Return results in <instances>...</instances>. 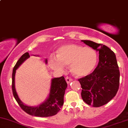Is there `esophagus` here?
<instances>
[{
    "instance_id": "obj_1",
    "label": "esophagus",
    "mask_w": 128,
    "mask_h": 128,
    "mask_svg": "<svg viewBox=\"0 0 128 128\" xmlns=\"http://www.w3.org/2000/svg\"><path fill=\"white\" fill-rule=\"evenodd\" d=\"M72 81V80L71 78H69V77H68V76L66 77V81L67 84H69Z\"/></svg>"
}]
</instances>
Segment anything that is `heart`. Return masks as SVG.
Segmentation results:
<instances>
[{"label": "heart", "mask_w": 128, "mask_h": 128, "mask_svg": "<svg viewBox=\"0 0 128 128\" xmlns=\"http://www.w3.org/2000/svg\"><path fill=\"white\" fill-rule=\"evenodd\" d=\"M97 63L95 50L75 44L62 46L57 50V58H52L49 61L50 68L59 72L64 71V66L70 65V71L77 77L90 75Z\"/></svg>", "instance_id": "b5f03b06"}]
</instances>
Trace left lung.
Returning a JSON list of instances; mask_svg holds the SVG:
<instances>
[{"label":"left lung","instance_id":"obj_1","mask_svg":"<svg viewBox=\"0 0 128 128\" xmlns=\"http://www.w3.org/2000/svg\"><path fill=\"white\" fill-rule=\"evenodd\" d=\"M99 53L95 70L79 80L84 102L94 108L102 106L116 96L119 86L120 72L116 55L106 46L90 40H81Z\"/></svg>","mask_w":128,"mask_h":128}]
</instances>
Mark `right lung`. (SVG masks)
Segmentation results:
<instances>
[{"mask_svg":"<svg viewBox=\"0 0 128 128\" xmlns=\"http://www.w3.org/2000/svg\"><path fill=\"white\" fill-rule=\"evenodd\" d=\"M35 56H39L38 55H34ZM30 57L28 52L24 53L17 61L14 66L12 72V92L14 98L20 105V108L28 114L37 117H48L56 114L60 110L64 104V98L66 89L67 88V83L64 80V76L59 78H52L51 80L50 92L47 98L36 106H30L25 104L20 100L17 94L15 86V77L16 69L22 64ZM45 64H47V59H45Z\"/></svg>","mask_w":128,"mask_h":128,"instance_id":"obj_1","label":"right lung"}]
</instances>
